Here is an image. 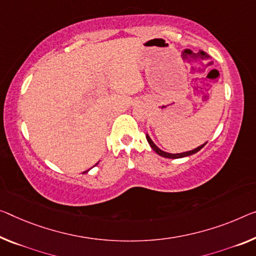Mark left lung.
I'll use <instances>...</instances> for the list:
<instances>
[{"label":"left lung","mask_w":256,"mask_h":256,"mask_svg":"<svg viewBox=\"0 0 256 256\" xmlns=\"http://www.w3.org/2000/svg\"><path fill=\"white\" fill-rule=\"evenodd\" d=\"M146 140H148V144H150V146H151V148H153V150H154L156 153H158L159 156H164V158H168V159H178V158H184V156H192V154H194V153H196L198 151L202 150V148L207 144V142H206L205 144L200 145V146L196 148H194V150H191V151H186V152H182V153H168V152H164V151H162V150H160V148H159L158 146H156V145L154 143H153L152 140L150 138V136H148V134H146Z\"/></svg>","instance_id":"8db88e82"}]
</instances>
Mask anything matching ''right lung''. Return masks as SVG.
Masks as SVG:
<instances>
[{
    "mask_svg": "<svg viewBox=\"0 0 256 256\" xmlns=\"http://www.w3.org/2000/svg\"><path fill=\"white\" fill-rule=\"evenodd\" d=\"M87 172H88V170H87Z\"/></svg>",
    "mask_w": 256,
    "mask_h": 256,
    "instance_id": "add662e5",
    "label": "right lung"
}]
</instances>
